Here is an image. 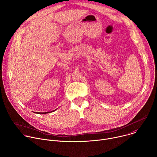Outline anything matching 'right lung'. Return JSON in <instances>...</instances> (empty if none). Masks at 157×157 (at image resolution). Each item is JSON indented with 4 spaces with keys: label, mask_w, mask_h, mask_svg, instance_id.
I'll use <instances>...</instances> for the list:
<instances>
[{
    "label": "right lung",
    "mask_w": 157,
    "mask_h": 157,
    "mask_svg": "<svg viewBox=\"0 0 157 157\" xmlns=\"http://www.w3.org/2000/svg\"><path fill=\"white\" fill-rule=\"evenodd\" d=\"M54 110V111H55ZM50 113V112H44V113H39V114H45V113Z\"/></svg>",
    "instance_id": "1"
}]
</instances>
